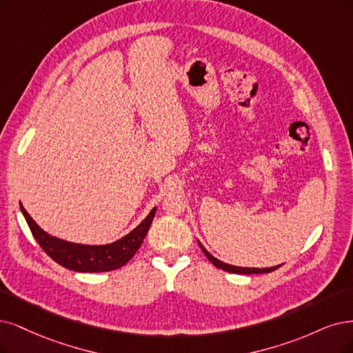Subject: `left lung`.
I'll return each instance as SVG.
<instances>
[{"label":"left lung","mask_w":353,"mask_h":353,"mask_svg":"<svg viewBox=\"0 0 353 353\" xmlns=\"http://www.w3.org/2000/svg\"><path fill=\"white\" fill-rule=\"evenodd\" d=\"M199 245H201V249H202V252L205 253V256L210 259V262L214 265V266H216L218 269H223V270H225V272H230V273H240V275H253V273H269V272H273V270H276L278 268H281V265H278V266H273V268H263V269H259V268H241V266H232V265H228V263H224V262H221V260H218V259H215L210 252H208L205 247L199 243Z\"/></svg>","instance_id":"1"}]
</instances>
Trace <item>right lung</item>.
I'll list each match as a JSON object with an SVG mask.
<instances>
[{"label": "right lung", "mask_w": 353, "mask_h": 353, "mask_svg": "<svg viewBox=\"0 0 353 353\" xmlns=\"http://www.w3.org/2000/svg\"><path fill=\"white\" fill-rule=\"evenodd\" d=\"M20 210L39 245L58 265L74 272H109L126 265L138 252L151 227L157 208L154 206L148 216L125 237L104 245L77 244L57 239L39 227L21 203Z\"/></svg>", "instance_id": "add662e5"}]
</instances>
